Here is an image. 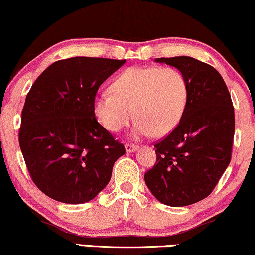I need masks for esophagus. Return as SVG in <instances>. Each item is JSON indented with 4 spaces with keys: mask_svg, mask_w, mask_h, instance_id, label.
I'll return each mask as SVG.
<instances>
[{
    "mask_svg": "<svg viewBox=\"0 0 255 255\" xmlns=\"http://www.w3.org/2000/svg\"><path fill=\"white\" fill-rule=\"evenodd\" d=\"M137 148H138V145L133 144V143H127V144H125V149H127L128 152H132L134 150H137Z\"/></svg>",
    "mask_w": 255,
    "mask_h": 255,
    "instance_id": "1",
    "label": "esophagus"
}]
</instances>
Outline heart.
I'll return each instance as SVG.
<instances>
[{"label": "heart", "instance_id": "heart-1", "mask_svg": "<svg viewBox=\"0 0 255 255\" xmlns=\"http://www.w3.org/2000/svg\"><path fill=\"white\" fill-rule=\"evenodd\" d=\"M111 92L100 93L93 109L98 121L111 132L137 119L133 134L162 137L172 132L186 110L190 87L175 68H139L124 70L111 83Z\"/></svg>", "mask_w": 255, "mask_h": 255}]
</instances>
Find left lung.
<instances>
[{
    "label": "left lung",
    "mask_w": 255,
    "mask_h": 255,
    "mask_svg": "<svg viewBox=\"0 0 255 255\" xmlns=\"http://www.w3.org/2000/svg\"><path fill=\"white\" fill-rule=\"evenodd\" d=\"M186 76L190 95L174 130L154 143L156 162L144 174L155 198L169 206L194 204L214 191L232 160L235 116L221 74L187 56L156 58Z\"/></svg>",
    "instance_id": "8db88e82"
}]
</instances>
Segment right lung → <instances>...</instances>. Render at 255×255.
<instances>
[{
	"label": "right lung",
	"instance_id": "add662e5",
	"mask_svg": "<svg viewBox=\"0 0 255 255\" xmlns=\"http://www.w3.org/2000/svg\"><path fill=\"white\" fill-rule=\"evenodd\" d=\"M124 63L95 57L61 59L29 89L21 112L20 149L33 182L50 198L67 204L95 198L125 154L93 109L99 87Z\"/></svg>",
	"mask_w": 255,
	"mask_h": 255
}]
</instances>
